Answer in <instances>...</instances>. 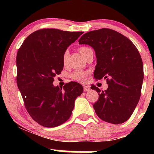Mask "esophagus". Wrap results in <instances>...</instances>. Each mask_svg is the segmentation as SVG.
<instances>
[{
  "label": "esophagus",
  "instance_id": "34e87169",
  "mask_svg": "<svg viewBox=\"0 0 154 154\" xmlns=\"http://www.w3.org/2000/svg\"><path fill=\"white\" fill-rule=\"evenodd\" d=\"M83 89H84V91H89L90 90H91V88H90L89 86H87V85H84L83 86Z\"/></svg>",
  "mask_w": 154,
  "mask_h": 154
}]
</instances>
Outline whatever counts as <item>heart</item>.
<instances>
[{"instance_id":"obj_1","label":"heart","mask_w":154,"mask_h":154,"mask_svg":"<svg viewBox=\"0 0 154 154\" xmlns=\"http://www.w3.org/2000/svg\"><path fill=\"white\" fill-rule=\"evenodd\" d=\"M90 50H91V48L87 47V46H82L79 48V51L80 52V54L82 55L83 56H85V54L89 51ZM69 56V52L68 51H66L63 54V63H66L67 59H68ZM88 75L87 72L82 71V70L80 69H77L75 70V72H73L70 75L71 78L74 80L76 81H79V82H84L86 76Z\"/></svg>"}]
</instances>
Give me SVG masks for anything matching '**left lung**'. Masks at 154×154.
<instances>
[{
	"instance_id": "left-lung-1",
	"label": "left lung",
	"mask_w": 154,
	"mask_h": 154,
	"mask_svg": "<svg viewBox=\"0 0 154 154\" xmlns=\"http://www.w3.org/2000/svg\"><path fill=\"white\" fill-rule=\"evenodd\" d=\"M79 44L94 49L97 58L94 78L106 79L109 85L104 91L91 86L99 95L93 104L95 113L106 122H125L131 116L141 95L144 75L138 50L130 39L108 28L88 32L79 38Z\"/></svg>"
}]
</instances>
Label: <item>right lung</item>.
I'll list each match as a JSON object with an SVG mask.
<instances>
[{"mask_svg": "<svg viewBox=\"0 0 154 154\" xmlns=\"http://www.w3.org/2000/svg\"><path fill=\"white\" fill-rule=\"evenodd\" d=\"M83 32L42 29L24 40L17 55V82L24 106L36 122L55 128L69 119L82 85L70 82L63 90L54 87L56 75L63 70V54Z\"/></svg>", "mask_w": 154, "mask_h": 154, "instance_id": "right-lung-1", "label": "right lung"}]
</instances>
